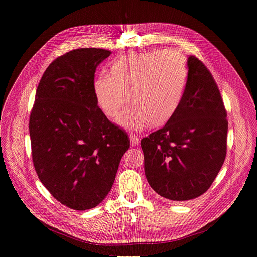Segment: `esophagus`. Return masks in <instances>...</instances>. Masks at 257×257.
Returning <instances> with one entry per match:
<instances>
[{
  "mask_svg": "<svg viewBox=\"0 0 257 257\" xmlns=\"http://www.w3.org/2000/svg\"><path fill=\"white\" fill-rule=\"evenodd\" d=\"M129 139H130V144H131V146H135V145L139 144V137H138V135L131 133V134L129 135Z\"/></svg>",
  "mask_w": 257,
  "mask_h": 257,
  "instance_id": "esophagus-1",
  "label": "esophagus"
}]
</instances>
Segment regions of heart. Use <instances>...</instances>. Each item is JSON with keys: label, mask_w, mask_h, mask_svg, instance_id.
I'll list each match as a JSON object with an SVG mask.
<instances>
[{"label": "heart", "mask_w": 257, "mask_h": 257, "mask_svg": "<svg viewBox=\"0 0 257 257\" xmlns=\"http://www.w3.org/2000/svg\"><path fill=\"white\" fill-rule=\"evenodd\" d=\"M188 78L185 58L175 50L130 54L102 72L94 82V93L102 113L132 130H143L152 123L169 122L179 109Z\"/></svg>", "instance_id": "b5f03b06"}]
</instances>
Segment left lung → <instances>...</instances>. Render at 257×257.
I'll list each match as a JSON object with an SVG mask.
<instances>
[{
    "label": "left lung",
    "mask_w": 257,
    "mask_h": 257,
    "mask_svg": "<svg viewBox=\"0 0 257 257\" xmlns=\"http://www.w3.org/2000/svg\"><path fill=\"white\" fill-rule=\"evenodd\" d=\"M187 66L186 89L177 113L141 139L149 184L173 201L206 192L227 155L228 120L221 92L199 59L190 56Z\"/></svg>",
    "instance_id": "1"
}]
</instances>
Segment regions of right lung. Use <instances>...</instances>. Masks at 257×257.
Wrapping results in <instances>:
<instances>
[{"label":"right lung","mask_w":257,"mask_h":257,"mask_svg":"<svg viewBox=\"0 0 257 257\" xmlns=\"http://www.w3.org/2000/svg\"><path fill=\"white\" fill-rule=\"evenodd\" d=\"M111 51L82 48L55 59L35 92L29 118L32 162L41 182L62 204L86 210L112 189L126 131L102 113L94 73Z\"/></svg>","instance_id":"right-lung-1"}]
</instances>
